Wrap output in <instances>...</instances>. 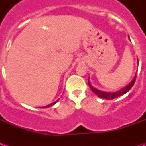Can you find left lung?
<instances>
[{
	"mask_svg": "<svg viewBox=\"0 0 146 146\" xmlns=\"http://www.w3.org/2000/svg\"><path fill=\"white\" fill-rule=\"evenodd\" d=\"M135 80H136V75H135V77H134V79L132 80L131 82L129 84H127V85L125 86L124 88H121L120 90H119V91H117V92H102V91H99L98 89H96L95 88H94L93 86H92L91 83L89 81V79L88 85L89 87H90V88L92 89V92H94L96 95H98V97H99V98H105V99H113V98H117V97H119V96H121V95H124V94H126L127 92H128L129 90L133 87V85L135 84Z\"/></svg>",
	"mask_w": 146,
	"mask_h": 146,
	"instance_id": "1",
	"label": "left lung"
}]
</instances>
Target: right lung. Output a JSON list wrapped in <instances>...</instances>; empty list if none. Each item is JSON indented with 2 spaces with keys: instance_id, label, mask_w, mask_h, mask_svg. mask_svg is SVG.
Returning <instances> with one entry per match:
<instances>
[{
  "instance_id": "add662e5",
  "label": "right lung",
  "mask_w": 146,
  "mask_h": 146,
  "mask_svg": "<svg viewBox=\"0 0 146 146\" xmlns=\"http://www.w3.org/2000/svg\"><path fill=\"white\" fill-rule=\"evenodd\" d=\"M58 100H59V99H58V100H56V101L54 102H52V103H51V104H49V105H48V106H46V107H50V106H53V105L55 104V103H56L57 102H58ZM44 108H45V106H44Z\"/></svg>"
}]
</instances>
